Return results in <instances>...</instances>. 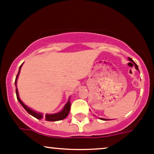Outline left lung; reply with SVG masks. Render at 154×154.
I'll return each mask as SVG.
<instances>
[{
	"mask_svg": "<svg viewBox=\"0 0 154 154\" xmlns=\"http://www.w3.org/2000/svg\"><path fill=\"white\" fill-rule=\"evenodd\" d=\"M128 59H129V60H131V61H133L134 62V60H133L131 58H128ZM134 65H135V68H136V69L138 70V71H139V70H138V66H137V64L136 63H134ZM101 119V120H103V121H106V119Z\"/></svg>",
	"mask_w": 154,
	"mask_h": 154,
	"instance_id": "obj_1",
	"label": "left lung"
}]
</instances>
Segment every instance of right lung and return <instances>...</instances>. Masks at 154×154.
Wrapping results in <instances>:
<instances>
[{"label": "right lung", "mask_w": 154, "mask_h": 154, "mask_svg": "<svg viewBox=\"0 0 154 154\" xmlns=\"http://www.w3.org/2000/svg\"><path fill=\"white\" fill-rule=\"evenodd\" d=\"M22 65L20 66V68H19L18 73V74H17V76L16 78V81H15V84H16V93L17 99H18V100L20 102V103L21 104L23 107L24 108L25 110H26V111H27L29 114H31V116H33V117L36 118V119H41L43 117L42 113H37V112L34 111L32 109H29L28 106H26L23 103V102L21 101V100H20V98H19L18 89H17V86H16V83H17V79H18L19 73H20V68H21ZM70 109H71V102H70V100H68L67 103L66 104L65 106H64L63 109L61 111L59 112V113H54V114H45V116H44V119L45 121H57L63 120V119H65V118L68 115V113H69V112H70Z\"/></svg>", "instance_id": "add662e5"}]
</instances>
